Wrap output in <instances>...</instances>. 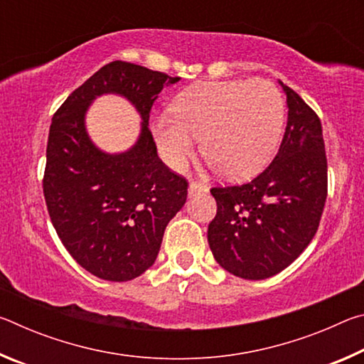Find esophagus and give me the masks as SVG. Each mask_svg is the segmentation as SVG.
I'll return each instance as SVG.
<instances>
[{
  "label": "esophagus",
  "mask_w": 364,
  "mask_h": 364,
  "mask_svg": "<svg viewBox=\"0 0 364 364\" xmlns=\"http://www.w3.org/2000/svg\"><path fill=\"white\" fill-rule=\"evenodd\" d=\"M188 193H189V197H194V196L200 194V193H207V188L204 186V184H200V183H197V181H193V183L189 184Z\"/></svg>",
  "instance_id": "obj_1"
}]
</instances>
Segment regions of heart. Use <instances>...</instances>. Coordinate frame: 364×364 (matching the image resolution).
I'll return each instance as SVG.
<instances>
[{
	"instance_id": "heart-1",
	"label": "heart",
	"mask_w": 364,
	"mask_h": 364,
	"mask_svg": "<svg viewBox=\"0 0 364 364\" xmlns=\"http://www.w3.org/2000/svg\"><path fill=\"white\" fill-rule=\"evenodd\" d=\"M171 110L152 125L164 162L183 170L202 138L208 164L232 180L252 176L268 162L284 125V101L267 80L197 83L176 96Z\"/></svg>"
}]
</instances>
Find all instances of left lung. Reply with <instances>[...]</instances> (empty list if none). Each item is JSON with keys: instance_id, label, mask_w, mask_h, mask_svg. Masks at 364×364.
<instances>
[{"instance_id": "left-lung-1", "label": "left lung", "mask_w": 364, "mask_h": 364, "mask_svg": "<svg viewBox=\"0 0 364 364\" xmlns=\"http://www.w3.org/2000/svg\"><path fill=\"white\" fill-rule=\"evenodd\" d=\"M282 90L287 127L273 162L249 183L210 189L217 215L208 245L221 267L244 279L287 268L315 237L328 197L321 122L292 88Z\"/></svg>"}]
</instances>
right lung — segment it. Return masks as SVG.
<instances>
[{"label":"right lung","mask_w":364,"mask_h":364,"mask_svg":"<svg viewBox=\"0 0 364 364\" xmlns=\"http://www.w3.org/2000/svg\"><path fill=\"white\" fill-rule=\"evenodd\" d=\"M178 77L125 60L101 67L53 115L43 176L49 218L80 267L106 281H130L152 267L168 221L181 210L188 181L157 156L152 104ZM117 92L144 117L139 143L110 156L90 143L84 112L96 95Z\"/></svg>","instance_id":"right-lung-1"}]
</instances>
